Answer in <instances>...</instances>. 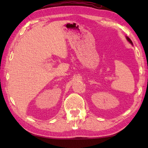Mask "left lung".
I'll return each instance as SVG.
<instances>
[{"mask_svg": "<svg viewBox=\"0 0 148 148\" xmlns=\"http://www.w3.org/2000/svg\"><path fill=\"white\" fill-rule=\"evenodd\" d=\"M127 40H128V41L130 42V43H131V44H132V41H131V40L130 39V38H129V37H127Z\"/></svg>", "mask_w": 148, "mask_h": 148, "instance_id": "obj_1", "label": "left lung"}]
</instances>
